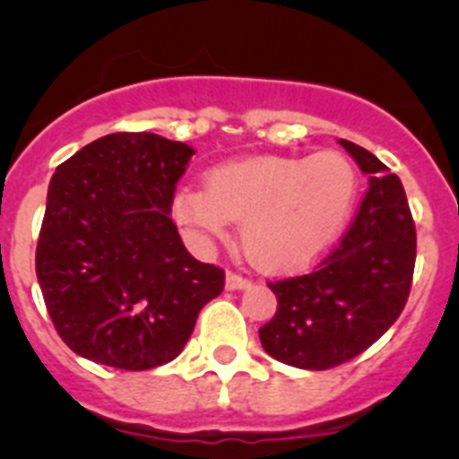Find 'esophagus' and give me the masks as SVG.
<instances>
[{"mask_svg":"<svg viewBox=\"0 0 459 459\" xmlns=\"http://www.w3.org/2000/svg\"><path fill=\"white\" fill-rule=\"evenodd\" d=\"M225 287L230 291L246 290V287H250V280L243 278V275H238V273H232V271H230V273L225 275Z\"/></svg>","mask_w":459,"mask_h":459,"instance_id":"34e87169","label":"esophagus"}]
</instances>
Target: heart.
I'll list each match as a JSON object with an SVG mask.
<instances>
[{"mask_svg": "<svg viewBox=\"0 0 459 459\" xmlns=\"http://www.w3.org/2000/svg\"><path fill=\"white\" fill-rule=\"evenodd\" d=\"M359 172L347 156H253L211 168L204 188L184 186L172 213L195 238H222L238 222L255 269L294 273L333 248L350 222Z\"/></svg>", "mask_w": 459, "mask_h": 459, "instance_id": "1", "label": "heart"}]
</instances>
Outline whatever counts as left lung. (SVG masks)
<instances>
[{"label": "left lung", "mask_w": 459, "mask_h": 459, "mask_svg": "<svg viewBox=\"0 0 459 459\" xmlns=\"http://www.w3.org/2000/svg\"><path fill=\"white\" fill-rule=\"evenodd\" d=\"M340 144L370 177L366 197L317 269L269 282L278 310L259 328L266 354L301 370H328L375 344L404 310L416 264V225L403 181L368 149Z\"/></svg>", "instance_id": "8db88e82"}]
</instances>
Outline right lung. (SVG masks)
<instances>
[{"instance_id": "obj_1", "label": "right lung", "mask_w": 459, "mask_h": 459, "mask_svg": "<svg viewBox=\"0 0 459 459\" xmlns=\"http://www.w3.org/2000/svg\"><path fill=\"white\" fill-rule=\"evenodd\" d=\"M193 153L153 133H112L52 174L36 275L56 333L82 359L169 363L225 287V271L197 262L169 218Z\"/></svg>"}]
</instances>
